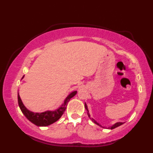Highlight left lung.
<instances>
[{
    "label": "left lung",
    "mask_w": 153,
    "mask_h": 153,
    "mask_svg": "<svg viewBox=\"0 0 153 153\" xmlns=\"http://www.w3.org/2000/svg\"><path fill=\"white\" fill-rule=\"evenodd\" d=\"M85 109H86V111H87V114H88V117L90 118V119H91V120L93 121V122L94 123H95L96 125H99V126H100V127H103V128H104V127H102V125H100L99 123H97L96 122V121L94 120V119L93 118H91V115H90V114H89V111H88V106H87V105H86V104L85 103ZM123 123H120V122H118V123H115V124H114L112 125V126H111V127H108L107 129H114V128H116V127H119V126H120L121 125H123Z\"/></svg>",
    "instance_id": "left-lung-1"
}]
</instances>
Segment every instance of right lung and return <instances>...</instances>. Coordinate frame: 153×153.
Returning a JSON list of instances; mask_svg holds the SVG:
<instances>
[{"label":"right lung","instance_id":"obj_1","mask_svg":"<svg viewBox=\"0 0 153 153\" xmlns=\"http://www.w3.org/2000/svg\"><path fill=\"white\" fill-rule=\"evenodd\" d=\"M24 76L22 77V79H24ZM76 93L77 91H75L69 94V95L67 96L65 99L62 105L60 106V107H58L57 109L54 111L49 110L42 113H34L31 111L28 110V108L24 106V104H23L19 93L18 103L22 112L24 114V116L26 117V118L28 119L29 121H30L31 123L38 127H46L48 126V125L53 124V123H55L58 120H59L60 117H61L62 115L64 114L65 111L66 109V106L68 105V102L70 101L71 98L73 97L75 95H76Z\"/></svg>","mask_w":153,"mask_h":153}]
</instances>
